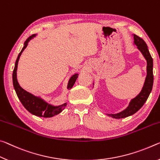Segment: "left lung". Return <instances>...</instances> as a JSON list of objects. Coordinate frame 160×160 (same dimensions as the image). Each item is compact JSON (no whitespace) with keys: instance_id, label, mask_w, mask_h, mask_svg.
Masks as SVG:
<instances>
[{"instance_id":"obj_1","label":"left lung","mask_w":160,"mask_h":160,"mask_svg":"<svg viewBox=\"0 0 160 160\" xmlns=\"http://www.w3.org/2000/svg\"><path fill=\"white\" fill-rule=\"evenodd\" d=\"M134 37V44L138 47V49L141 52L142 55L147 61V77L145 83L141 92L130 101L129 106L123 111L116 114H107L108 116L116 119L123 118L130 116H132L136 112L139 111L148 98L149 96L152 89L153 86V59L149 52L148 45L142 38L136 35H133Z\"/></svg>"}]
</instances>
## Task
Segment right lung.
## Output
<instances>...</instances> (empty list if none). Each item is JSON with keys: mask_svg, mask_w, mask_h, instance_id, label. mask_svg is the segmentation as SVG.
I'll use <instances>...</instances> for the list:
<instances>
[{"mask_svg": "<svg viewBox=\"0 0 160 160\" xmlns=\"http://www.w3.org/2000/svg\"><path fill=\"white\" fill-rule=\"evenodd\" d=\"M36 35H32V36L29 37L25 42L24 47L22 48V50H21L19 54H18L16 62H15V64L13 72H12V83H13L15 91V92H16L18 98H19V100L23 105V106H24L30 113L39 117L51 118L60 113V112L64 109L65 107L67 106V103L62 105H59V106H52V105L49 104L48 103H47L45 101L43 100L42 98L34 96L33 94L29 93L28 91L23 89V88L20 86L19 83H18L17 79L18 64V61H19L20 57L21 56V54L22 53V52L24 51V49L27 48L28 42H30V40H32L34 37ZM78 75V74H75L70 78L69 83H68L67 85L68 89H71V88L73 87L76 80L77 79Z\"/></svg>", "mask_w": 160, "mask_h": 160, "instance_id": "add662e5", "label": "right lung"}]
</instances>
